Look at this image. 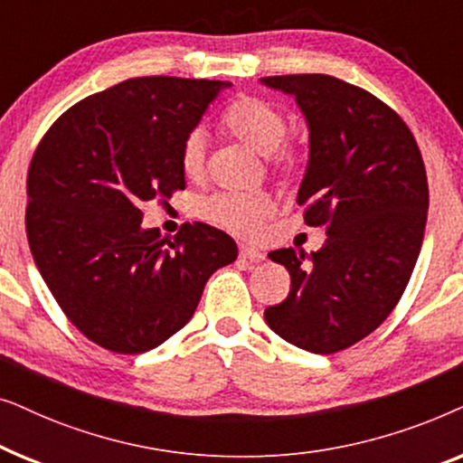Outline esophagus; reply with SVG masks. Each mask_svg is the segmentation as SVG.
I'll list each match as a JSON object with an SVG mask.
<instances>
[{
    "label": "esophagus",
    "instance_id": "obj_1",
    "mask_svg": "<svg viewBox=\"0 0 463 463\" xmlns=\"http://www.w3.org/2000/svg\"><path fill=\"white\" fill-rule=\"evenodd\" d=\"M240 257L242 259H249V261H263L265 259V252L252 249V246H246V244H240Z\"/></svg>",
    "mask_w": 463,
    "mask_h": 463
}]
</instances>
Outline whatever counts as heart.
Listing matches in <instances>:
<instances>
[{"label": "heart", "mask_w": 463, "mask_h": 463, "mask_svg": "<svg viewBox=\"0 0 463 463\" xmlns=\"http://www.w3.org/2000/svg\"><path fill=\"white\" fill-rule=\"evenodd\" d=\"M223 130L257 154L265 156L271 173L293 175L303 160L299 141L287 138V116L271 100L242 94L233 99L221 118ZM181 170L189 179H200L206 166V143L200 130L189 132L181 145ZM274 213L268 195L221 192L200 200L198 214L208 223L238 236L252 238L261 232L265 219Z\"/></svg>", "instance_id": "1"}]
</instances>
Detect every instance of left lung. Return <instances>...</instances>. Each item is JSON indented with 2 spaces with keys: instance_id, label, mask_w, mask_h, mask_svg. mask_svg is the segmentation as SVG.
I'll list each match as a JSON object with an SVG mask.
<instances>
[{
  "instance_id": "left-lung-1",
  "label": "left lung",
  "mask_w": 463,
  "mask_h": 463,
  "mask_svg": "<svg viewBox=\"0 0 463 463\" xmlns=\"http://www.w3.org/2000/svg\"><path fill=\"white\" fill-rule=\"evenodd\" d=\"M307 119L309 162L297 204L326 227L320 250L280 249L290 293L265 309L284 341L335 354L371 335L407 288L428 217L421 151L398 113L363 88L325 73L271 75Z\"/></svg>"
}]
</instances>
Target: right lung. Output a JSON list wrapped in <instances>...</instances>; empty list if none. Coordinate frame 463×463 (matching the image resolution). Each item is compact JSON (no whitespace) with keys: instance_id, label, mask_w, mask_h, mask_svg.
Masks as SVG:
<instances>
[{"instance_id":"1","label":"right lung","mask_w":463,"mask_h":463,"mask_svg":"<svg viewBox=\"0 0 463 463\" xmlns=\"http://www.w3.org/2000/svg\"><path fill=\"white\" fill-rule=\"evenodd\" d=\"M230 81L132 78L50 126L27 175V238L50 293L80 333L143 354L181 331L238 246L206 223L143 230V202L185 189L181 145Z\"/></svg>"}]
</instances>
